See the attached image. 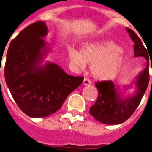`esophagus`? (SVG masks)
<instances>
[{"instance_id": "esophagus-1", "label": "esophagus", "mask_w": 152, "mask_h": 152, "mask_svg": "<svg viewBox=\"0 0 152 152\" xmlns=\"http://www.w3.org/2000/svg\"><path fill=\"white\" fill-rule=\"evenodd\" d=\"M83 84L85 85H91V81H90V79H88V77H85V79H84V81H83Z\"/></svg>"}]
</instances>
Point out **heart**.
Returning <instances> with one entry per match:
<instances>
[{
	"instance_id": "heart-1",
	"label": "heart",
	"mask_w": 152,
	"mask_h": 152,
	"mask_svg": "<svg viewBox=\"0 0 152 152\" xmlns=\"http://www.w3.org/2000/svg\"><path fill=\"white\" fill-rule=\"evenodd\" d=\"M68 54L71 62L81 69L85 68L86 63L91 64V75L99 80L116 77L124 62L122 53L113 41L85 43L81 52L71 49Z\"/></svg>"
}]
</instances>
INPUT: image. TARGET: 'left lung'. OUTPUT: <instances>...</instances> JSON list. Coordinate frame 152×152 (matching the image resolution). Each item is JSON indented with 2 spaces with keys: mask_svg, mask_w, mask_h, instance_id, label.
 Returning a JSON list of instances; mask_svg holds the SVG:
<instances>
[{
  "mask_svg": "<svg viewBox=\"0 0 152 152\" xmlns=\"http://www.w3.org/2000/svg\"><path fill=\"white\" fill-rule=\"evenodd\" d=\"M126 31L134 42L135 56H144L148 62L147 67L137 78V85L138 89L136 95L129 99L120 97V94L112 81H97L95 83L99 91V96L95 104L90 108V114L102 124H119L128 120L138 107L148 85L150 55L137 35L129 28H126Z\"/></svg>",
  "mask_w": 152,
  "mask_h": 152,
  "instance_id": "8db88e82",
  "label": "left lung"
}]
</instances>
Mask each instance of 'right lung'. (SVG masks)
<instances>
[{"label":"right lung","mask_w":152,"mask_h":152,"mask_svg":"<svg viewBox=\"0 0 152 152\" xmlns=\"http://www.w3.org/2000/svg\"><path fill=\"white\" fill-rule=\"evenodd\" d=\"M47 27L42 21L26 27L11 42L4 66L10 92L22 112L34 118L46 117L59 110L83 77L67 75L53 63L43 67Z\"/></svg>","instance_id":"add662e5"}]
</instances>
